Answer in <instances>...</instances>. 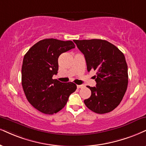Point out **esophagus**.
Here are the masks:
<instances>
[{"label": "esophagus", "instance_id": "obj_1", "mask_svg": "<svg viewBox=\"0 0 146 146\" xmlns=\"http://www.w3.org/2000/svg\"><path fill=\"white\" fill-rule=\"evenodd\" d=\"M84 87V86L83 84H78V85H77V88H78V89H82V88H83Z\"/></svg>", "mask_w": 146, "mask_h": 146}]
</instances>
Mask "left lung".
Instances as JSON below:
<instances>
[{"instance_id":"obj_1","label":"left lung","mask_w":146,"mask_h":146,"mask_svg":"<svg viewBox=\"0 0 146 146\" xmlns=\"http://www.w3.org/2000/svg\"><path fill=\"white\" fill-rule=\"evenodd\" d=\"M84 54L88 72L97 71L96 87L91 91L86 106L98 114L112 111L123 100L128 85V68L124 54L111 43L102 39L74 40Z\"/></svg>"}]
</instances>
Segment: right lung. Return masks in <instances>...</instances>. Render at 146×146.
<instances>
[{"instance_id": "right-lung-1", "label": "right lung", "mask_w": 146, "mask_h": 146, "mask_svg": "<svg viewBox=\"0 0 146 146\" xmlns=\"http://www.w3.org/2000/svg\"><path fill=\"white\" fill-rule=\"evenodd\" d=\"M75 48L71 40L46 38L34 44L24 55L21 68V84L29 103L46 114L60 111L76 85L53 79L58 71L61 54Z\"/></svg>"}]
</instances>
